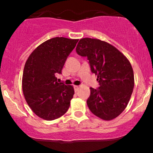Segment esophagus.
<instances>
[{
  "mask_svg": "<svg viewBox=\"0 0 153 153\" xmlns=\"http://www.w3.org/2000/svg\"><path fill=\"white\" fill-rule=\"evenodd\" d=\"M78 88H79V86H78V85H75V86H74V89H75V92H76V91H78Z\"/></svg>",
  "mask_w": 153,
  "mask_h": 153,
  "instance_id": "34e87169",
  "label": "esophagus"
}]
</instances>
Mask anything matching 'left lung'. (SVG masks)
Here are the masks:
<instances>
[{
	"mask_svg": "<svg viewBox=\"0 0 153 153\" xmlns=\"http://www.w3.org/2000/svg\"><path fill=\"white\" fill-rule=\"evenodd\" d=\"M76 52L87 57L91 71L99 82L98 88H90L89 109L103 120L115 119L127 107L134 88L130 62L116 47L97 39H80Z\"/></svg>",
	"mask_w": 153,
	"mask_h": 153,
	"instance_id": "obj_1",
	"label": "left lung"
}]
</instances>
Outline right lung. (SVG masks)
Instances as JSON below:
<instances>
[{"instance_id":"obj_1","label":"right lung","mask_w":153,"mask_h":153,"mask_svg":"<svg viewBox=\"0 0 153 153\" xmlns=\"http://www.w3.org/2000/svg\"><path fill=\"white\" fill-rule=\"evenodd\" d=\"M78 39L54 37L47 40L30 54L24 66L22 89L28 105L36 115L54 120L66 113L74 95L72 85L58 82L67 58Z\"/></svg>"}]
</instances>
